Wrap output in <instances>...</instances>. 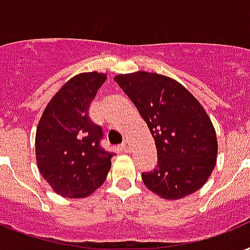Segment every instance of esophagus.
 Returning a JSON list of instances; mask_svg holds the SVG:
<instances>
[{
	"instance_id": "34e87169",
	"label": "esophagus",
	"mask_w": 250,
	"mask_h": 250,
	"mask_svg": "<svg viewBox=\"0 0 250 250\" xmlns=\"http://www.w3.org/2000/svg\"><path fill=\"white\" fill-rule=\"evenodd\" d=\"M123 147L125 148V150H129L130 148V141L129 139H124V142H123Z\"/></svg>"
}]
</instances>
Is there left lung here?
Listing matches in <instances>:
<instances>
[{
    "instance_id": "1",
    "label": "left lung",
    "mask_w": 250,
    "mask_h": 250,
    "mask_svg": "<svg viewBox=\"0 0 250 250\" xmlns=\"http://www.w3.org/2000/svg\"><path fill=\"white\" fill-rule=\"evenodd\" d=\"M150 127L158 166L143 172L148 189L166 199H180L202 187L216 162L215 129L204 107L166 75L137 71L115 78Z\"/></svg>"
}]
</instances>
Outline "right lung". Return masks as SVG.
Returning <instances> with one entry per match:
<instances>
[{"label":"right lung","mask_w":250,"mask_h":250,"mask_svg":"<svg viewBox=\"0 0 250 250\" xmlns=\"http://www.w3.org/2000/svg\"><path fill=\"white\" fill-rule=\"evenodd\" d=\"M105 74L83 73L67 81L46 105L36 130L39 171L57 194L90 195L111 169L115 152L102 146L103 129L90 117V105Z\"/></svg>","instance_id":"1"}]
</instances>
